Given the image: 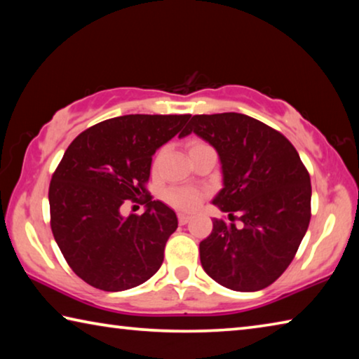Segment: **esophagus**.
<instances>
[{"instance_id": "esophagus-1", "label": "esophagus", "mask_w": 359, "mask_h": 359, "mask_svg": "<svg viewBox=\"0 0 359 359\" xmlns=\"http://www.w3.org/2000/svg\"><path fill=\"white\" fill-rule=\"evenodd\" d=\"M177 218H179V223L180 224H185V223H188V222H190V215H188V214H179L177 215Z\"/></svg>"}]
</instances>
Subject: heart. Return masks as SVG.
Wrapping results in <instances>:
<instances>
[{
  "label": "heart",
  "instance_id": "b5f03b06",
  "mask_svg": "<svg viewBox=\"0 0 359 359\" xmlns=\"http://www.w3.org/2000/svg\"><path fill=\"white\" fill-rule=\"evenodd\" d=\"M201 142H191L190 147L199 145ZM166 201L180 210H191L201 203L203 193L194 188H169L165 194Z\"/></svg>",
  "mask_w": 359,
  "mask_h": 359
}]
</instances>
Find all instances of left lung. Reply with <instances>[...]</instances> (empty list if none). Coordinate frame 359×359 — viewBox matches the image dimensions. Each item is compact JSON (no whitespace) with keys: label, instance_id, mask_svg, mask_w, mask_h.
<instances>
[{"label":"left lung","instance_id":"left-lung-1","mask_svg":"<svg viewBox=\"0 0 359 359\" xmlns=\"http://www.w3.org/2000/svg\"><path fill=\"white\" fill-rule=\"evenodd\" d=\"M217 150L223 188L212 199L229 220L214 218L199 244L203 269L222 287L258 291L293 261L311 222V175L287 137L244 114L193 115L188 128Z\"/></svg>","mask_w":359,"mask_h":359}]
</instances>
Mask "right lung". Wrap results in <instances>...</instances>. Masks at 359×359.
I'll return each mask as SVG.
<instances>
[{
  "label": "right lung",
  "instance_id": "1",
  "mask_svg": "<svg viewBox=\"0 0 359 359\" xmlns=\"http://www.w3.org/2000/svg\"><path fill=\"white\" fill-rule=\"evenodd\" d=\"M190 117L121 115L85 130L66 149L48 187L50 226L65 259L83 282L123 291L160 269L177 215L154 201L145 184L151 156ZM144 196L142 216L119 214L126 198Z\"/></svg>",
  "mask_w": 359,
  "mask_h": 359
}]
</instances>
